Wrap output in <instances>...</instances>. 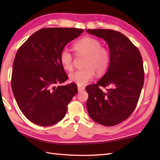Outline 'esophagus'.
Instances as JSON below:
<instances>
[{
	"label": "esophagus",
	"instance_id": "obj_1",
	"mask_svg": "<svg viewBox=\"0 0 160 160\" xmlns=\"http://www.w3.org/2000/svg\"><path fill=\"white\" fill-rule=\"evenodd\" d=\"M85 88H84V87L83 86H81V85H78V91H82L84 90Z\"/></svg>",
	"mask_w": 160,
	"mask_h": 160
}]
</instances>
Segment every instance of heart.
<instances>
[{"label":"heart","mask_w":160,"mask_h":160,"mask_svg":"<svg viewBox=\"0 0 160 160\" xmlns=\"http://www.w3.org/2000/svg\"><path fill=\"white\" fill-rule=\"evenodd\" d=\"M97 38L87 36L73 44V48L77 56H86L83 69L76 70L69 74L71 82L78 85H84L92 80L95 72L99 76L107 72L111 62V52L107 47L101 45ZM60 61L67 71L73 67V57L67 49H63L60 54Z\"/></svg>","instance_id":"heart-1"}]
</instances>
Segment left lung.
Wrapping results in <instances>:
<instances>
[{
	"label": "left lung",
	"mask_w": 160,
	"mask_h": 160,
	"mask_svg": "<svg viewBox=\"0 0 160 160\" xmlns=\"http://www.w3.org/2000/svg\"><path fill=\"white\" fill-rule=\"evenodd\" d=\"M87 32L104 39L111 52L107 72L96 84L86 87L87 111L93 121L112 127L127 120L137 106L144 80L143 61L138 47L122 33L105 29Z\"/></svg>",
	"instance_id": "obj_1"
}]
</instances>
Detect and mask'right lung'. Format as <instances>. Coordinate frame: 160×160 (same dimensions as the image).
<instances>
[{
  "instance_id": "1",
  "label": "right lung",
  "mask_w": 160,
  "mask_h": 160,
  "mask_svg": "<svg viewBox=\"0 0 160 160\" xmlns=\"http://www.w3.org/2000/svg\"><path fill=\"white\" fill-rule=\"evenodd\" d=\"M82 29L48 28L38 30L19 47L13 62L12 89L25 116L42 127L62 120L78 93L75 83L56 86L68 79L60 61L64 46Z\"/></svg>"
}]
</instances>
